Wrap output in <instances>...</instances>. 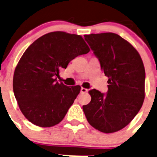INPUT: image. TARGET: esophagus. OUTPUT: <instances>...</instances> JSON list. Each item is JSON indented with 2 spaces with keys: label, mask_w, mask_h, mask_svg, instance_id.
<instances>
[{
  "label": "esophagus",
  "mask_w": 157,
  "mask_h": 157,
  "mask_svg": "<svg viewBox=\"0 0 157 157\" xmlns=\"http://www.w3.org/2000/svg\"><path fill=\"white\" fill-rule=\"evenodd\" d=\"M81 93H86V92H88V89H85V88H81V90H80Z\"/></svg>",
  "instance_id": "esophagus-1"
}]
</instances>
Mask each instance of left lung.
I'll return each mask as SVG.
<instances>
[{
  "label": "left lung",
  "mask_w": 157,
  "mask_h": 157,
  "mask_svg": "<svg viewBox=\"0 0 157 157\" xmlns=\"http://www.w3.org/2000/svg\"><path fill=\"white\" fill-rule=\"evenodd\" d=\"M84 38L109 78V85L105 94L89 91L92 99L83 105V111L92 127L105 133L115 132L127 126L143 105L144 65L133 46L116 34H91Z\"/></svg>",
  "instance_id": "1"
}]
</instances>
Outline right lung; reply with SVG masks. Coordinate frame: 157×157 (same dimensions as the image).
<instances>
[{
    "label": "right lung",
    "instance_id": "right-lung-1",
    "mask_svg": "<svg viewBox=\"0 0 157 157\" xmlns=\"http://www.w3.org/2000/svg\"><path fill=\"white\" fill-rule=\"evenodd\" d=\"M89 48L82 36L54 31L40 37L27 48L15 68L13 90L28 120L41 127L59 124L79 94V86L57 81L59 72Z\"/></svg>",
    "mask_w": 157,
    "mask_h": 157
}]
</instances>
